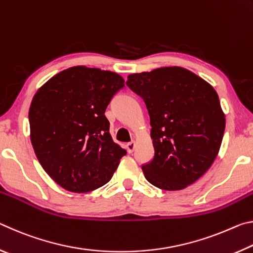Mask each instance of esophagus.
<instances>
[{"mask_svg":"<svg viewBox=\"0 0 253 253\" xmlns=\"http://www.w3.org/2000/svg\"><path fill=\"white\" fill-rule=\"evenodd\" d=\"M135 146H136L135 142H130V143H128V144L126 145V149H127V152H128V153H132V152H134Z\"/></svg>","mask_w":253,"mask_h":253,"instance_id":"1","label":"esophagus"}]
</instances>
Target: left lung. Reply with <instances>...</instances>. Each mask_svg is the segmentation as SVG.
<instances>
[{"mask_svg": "<svg viewBox=\"0 0 253 253\" xmlns=\"http://www.w3.org/2000/svg\"><path fill=\"white\" fill-rule=\"evenodd\" d=\"M151 119L152 161L142 165L147 181L166 191L193 184L211 168L223 138L225 118L211 84L179 67L127 77Z\"/></svg>", "mask_w": 253, "mask_h": 253, "instance_id": "left-lung-1", "label": "left lung"}]
</instances>
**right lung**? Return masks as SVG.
<instances>
[{
	"instance_id": "add662e5",
	"label": "right lung",
	"mask_w": 253,
	"mask_h": 253,
	"mask_svg": "<svg viewBox=\"0 0 253 253\" xmlns=\"http://www.w3.org/2000/svg\"><path fill=\"white\" fill-rule=\"evenodd\" d=\"M124 87L115 72L79 66L59 72L34 95L29 110L32 146L61 187L84 193L113 177L127 152L111 138L105 111Z\"/></svg>"
}]
</instances>
